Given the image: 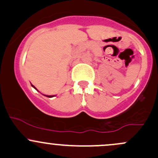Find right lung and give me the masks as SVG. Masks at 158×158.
<instances>
[{
    "instance_id": "add662e5",
    "label": "right lung",
    "mask_w": 158,
    "mask_h": 158,
    "mask_svg": "<svg viewBox=\"0 0 158 158\" xmlns=\"http://www.w3.org/2000/svg\"><path fill=\"white\" fill-rule=\"evenodd\" d=\"M32 86H33V88H35V87H34V86H33V85H32ZM35 89H36V88H35ZM45 96H47V97H49V98H51V97H53V96H54V95H45Z\"/></svg>"
}]
</instances>
